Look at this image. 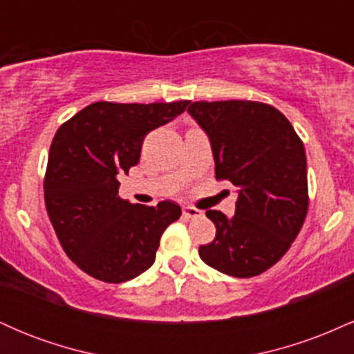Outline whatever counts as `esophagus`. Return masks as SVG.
I'll list each match as a JSON object with an SVG mask.
<instances>
[{
	"instance_id": "1",
	"label": "esophagus",
	"mask_w": 354,
	"mask_h": 354,
	"mask_svg": "<svg viewBox=\"0 0 354 354\" xmlns=\"http://www.w3.org/2000/svg\"><path fill=\"white\" fill-rule=\"evenodd\" d=\"M183 216L185 218H200L203 216V211H200L198 208H193V206H185L183 208Z\"/></svg>"
}]
</instances>
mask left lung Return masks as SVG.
Returning a JSON list of instances; mask_svg holds the SVG:
<instances>
[{
	"label": "left lung",
	"mask_w": 354,
	"mask_h": 354,
	"mask_svg": "<svg viewBox=\"0 0 354 354\" xmlns=\"http://www.w3.org/2000/svg\"><path fill=\"white\" fill-rule=\"evenodd\" d=\"M188 111L208 133L216 180L238 188L233 218L206 211L216 238L200 246L201 259L234 278L265 273L286 254L308 214L301 138L281 111L259 101H194Z\"/></svg>",
	"instance_id": "8db88e82"
}]
</instances>
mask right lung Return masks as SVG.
Returning <instances> with one entry per match:
<instances>
[{
    "mask_svg": "<svg viewBox=\"0 0 354 354\" xmlns=\"http://www.w3.org/2000/svg\"><path fill=\"white\" fill-rule=\"evenodd\" d=\"M189 101H98L56 131L44 173L48 216L68 258L104 283H124L154 263L165 230L181 216L173 201L131 205L118 178L138 165L145 136L180 116Z\"/></svg>",
    "mask_w": 354,
    "mask_h": 354,
    "instance_id": "add662e5",
    "label": "right lung"
}]
</instances>
